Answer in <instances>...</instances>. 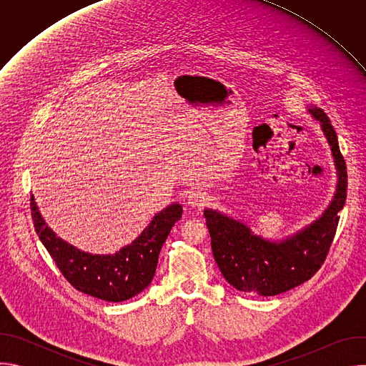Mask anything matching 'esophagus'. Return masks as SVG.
Returning <instances> with one entry per match:
<instances>
[{
	"instance_id": "obj_1",
	"label": "esophagus",
	"mask_w": 366,
	"mask_h": 366,
	"mask_svg": "<svg viewBox=\"0 0 366 366\" xmlns=\"http://www.w3.org/2000/svg\"><path fill=\"white\" fill-rule=\"evenodd\" d=\"M187 202L191 207H201L207 202V195L202 191H191L187 197Z\"/></svg>"
}]
</instances>
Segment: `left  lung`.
<instances>
[{
    "instance_id": "obj_1",
    "label": "left lung",
    "mask_w": 366,
    "mask_h": 366,
    "mask_svg": "<svg viewBox=\"0 0 366 366\" xmlns=\"http://www.w3.org/2000/svg\"><path fill=\"white\" fill-rule=\"evenodd\" d=\"M307 113L320 123L337 171L336 192L319 219L275 242L254 234L246 223L213 208L204 210L216 264L226 281L239 291L271 297L301 285L320 269L333 242L337 213L346 201V164L325 112L311 106Z\"/></svg>"
}]
</instances>
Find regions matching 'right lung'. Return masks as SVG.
<instances>
[{"label": "right lung", "instance_id": "right-lung-1", "mask_svg": "<svg viewBox=\"0 0 366 366\" xmlns=\"http://www.w3.org/2000/svg\"><path fill=\"white\" fill-rule=\"evenodd\" d=\"M30 208L40 242L68 282L84 294L109 302L126 301L152 282L161 249L172 226L182 217V205L174 202L154 214L130 244L114 254H92L56 236L41 217L33 194Z\"/></svg>", "mask_w": 366, "mask_h": 366}]
</instances>
